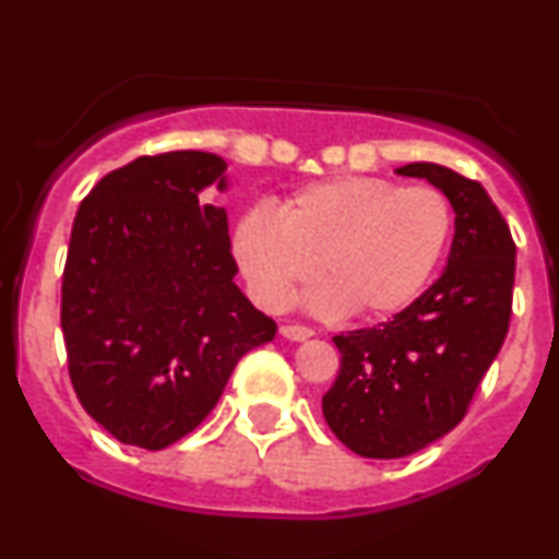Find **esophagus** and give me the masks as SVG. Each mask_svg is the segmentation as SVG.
Returning <instances> with one entry per match:
<instances>
[{
  "label": "esophagus",
  "mask_w": 559,
  "mask_h": 559,
  "mask_svg": "<svg viewBox=\"0 0 559 559\" xmlns=\"http://www.w3.org/2000/svg\"><path fill=\"white\" fill-rule=\"evenodd\" d=\"M312 329H307V325H297V323H288V325H281V336L288 338V342H305V338L312 336Z\"/></svg>",
  "instance_id": "34e87169"
}]
</instances>
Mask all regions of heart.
<instances>
[{
  "label": "heart",
  "mask_w": 559,
  "mask_h": 559,
  "mask_svg": "<svg viewBox=\"0 0 559 559\" xmlns=\"http://www.w3.org/2000/svg\"><path fill=\"white\" fill-rule=\"evenodd\" d=\"M449 236L452 207L433 186L344 176L307 186L273 215L241 217L234 258L267 310H286L318 278V312L378 320L426 288Z\"/></svg>",
  "instance_id": "heart-1"
}]
</instances>
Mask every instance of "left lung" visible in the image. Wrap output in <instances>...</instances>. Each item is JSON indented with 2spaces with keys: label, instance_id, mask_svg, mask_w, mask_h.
<instances>
[{
  "label": "left lung",
  "instance_id": "8db88e82",
  "mask_svg": "<svg viewBox=\"0 0 559 559\" xmlns=\"http://www.w3.org/2000/svg\"><path fill=\"white\" fill-rule=\"evenodd\" d=\"M396 173L444 191L454 239L447 271L413 305L373 329L333 336L342 368L323 396V418L370 460L407 457L465 418L504 344L515 284V241L484 186L436 163Z\"/></svg>",
  "mask_w": 559,
  "mask_h": 559
}]
</instances>
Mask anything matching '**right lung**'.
<instances>
[{
	"label": "right lung",
	"mask_w": 559,
	"mask_h": 559,
	"mask_svg": "<svg viewBox=\"0 0 559 559\" xmlns=\"http://www.w3.org/2000/svg\"><path fill=\"white\" fill-rule=\"evenodd\" d=\"M223 157L165 152L107 173L75 213L60 323L75 396L123 444L165 449L210 415L236 362L275 336L234 284Z\"/></svg>",
	"instance_id": "1"
}]
</instances>
